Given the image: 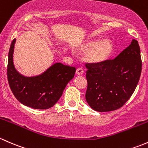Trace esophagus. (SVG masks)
<instances>
[{
    "mask_svg": "<svg viewBox=\"0 0 148 148\" xmlns=\"http://www.w3.org/2000/svg\"><path fill=\"white\" fill-rule=\"evenodd\" d=\"M76 74H77V75H82L83 74V70L82 69V68H77V69L76 70Z\"/></svg>",
    "mask_w": 148,
    "mask_h": 148,
    "instance_id": "34e87169",
    "label": "esophagus"
}]
</instances>
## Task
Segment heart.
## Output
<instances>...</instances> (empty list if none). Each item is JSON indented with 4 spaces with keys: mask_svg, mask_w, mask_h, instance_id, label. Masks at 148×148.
<instances>
[{
    "mask_svg": "<svg viewBox=\"0 0 148 148\" xmlns=\"http://www.w3.org/2000/svg\"><path fill=\"white\" fill-rule=\"evenodd\" d=\"M75 49L80 54H86L85 59L88 63L101 65L110 60L115 47L113 42L109 39L88 40L77 44Z\"/></svg>",
    "mask_w": 148,
    "mask_h": 148,
    "instance_id": "b5f03b06",
    "label": "heart"
}]
</instances>
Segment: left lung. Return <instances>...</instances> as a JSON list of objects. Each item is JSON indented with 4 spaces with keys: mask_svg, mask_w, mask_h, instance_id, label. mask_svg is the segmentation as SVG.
<instances>
[{
    "mask_svg": "<svg viewBox=\"0 0 148 148\" xmlns=\"http://www.w3.org/2000/svg\"><path fill=\"white\" fill-rule=\"evenodd\" d=\"M85 99L97 112L121 108L135 91L142 71L140 49L135 39L115 58L101 65L86 64Z\"/></svg>",
    "mask_w": 148,
    "mask_h": 148,
    "instance_id": "8db88e82",
    "label": "left lung"
}]
</instances>
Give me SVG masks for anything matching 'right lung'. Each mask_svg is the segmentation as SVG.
Instances as JSON below:
<instances>
[{
	"mask_svg": "<svg viewBox=\"0 0 148 148\" xmlns=\"http://www.w3.org/2000/svg\"><path fill=\"white\" fill-rule=\"evenodd\" d=\"M16 39L12 41L8 53L7 75L9 86L23 105L38 110L53 107L63 95L68 83L74 77L75 68L56 63L36 76H25L16 69L13 53Z\"/></svg>",
	"mask_w": 148,
	"mask_h": 148,
	"instance_id": "obj_1",
	"label": "right lung"
}]
</instances>
